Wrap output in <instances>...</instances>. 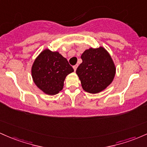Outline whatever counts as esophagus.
I'll return each mask as SVG.
<instances>
[{
    "mask_svg": "<svg viewBox=\"0 0 147 147\" xmlns=\"http://www.w3.org/2000/svg\"><path fill=\"white\" fill-rule=\"evenodd\" d=\"M77 67H78V65H74V67H73V68H74V71H76V69H77Z\"/></svg>",
    "mask_w": 147,
    "mask_h": 147,
    "instance_id": "1",
    "label": "esophagus"
}]
</instances>
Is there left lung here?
<instances>
[{
    "mask_svg": "<svg viewBox=\"0 0 147 147\" xmlns=\"http://www.w3.org/2000/svg\"><path fill=\"white\" fill-rule=\"evenodd\" d=\"M82 62L76 69L85 91L96 94L105 90L113 80L115 65L104 48L86 50L81 55Z\"/></svg>",
    "mask_w": 147,
    "mask_h": 147,
    "instance_id": "obj_1",
    "label": "left lung"
}]
</instances>
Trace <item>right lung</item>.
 <instances>
[{
	"label": "right lung",
	"instance_id": "right-lung-1",
	"mask_svg": "<svg viewBox=\"0 0 147 147\" xmlns=\"http://www.w3.org/2000/svg\"><path fill=\"white\" fill-rule=\"evenodd\" d=\"M73 67L58 52L46 49L39 54L32 67V76L35 85L44 93L55 95L63 88L64 81Z\"/></svg>",
	"mask_w": 147,
	"mask_h": 147
}]
</instances>
